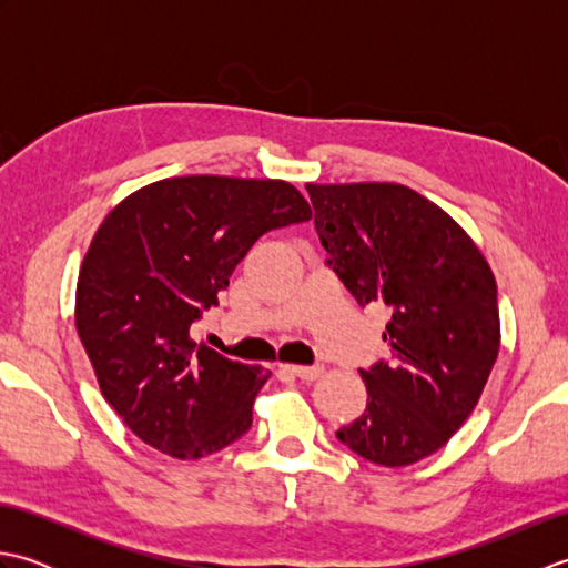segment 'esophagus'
Listing matches in <instances>:
<instances>
[{
	"label": "esophagus",
	"instance_id": "esophagus-1",
	"mask_svg": "<svg viewBox=\"0 0 568 568\" xmlns=\"http://www.w3.org/2000/svg\"><path fill=\"white\" fill-rule=\"evenodd\" d=\"M287 373H293L295 378L300 381H317L322 373H324V366L320 364H312V366H285Z\"/></svg>",
	"mask_w": 568,
	"mask_h": 568
}]
</instances>
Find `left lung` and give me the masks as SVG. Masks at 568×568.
<instances>
[{"mask_svg": "<svg viewBox=\"0 0 568 568\" xmlns=\"http://www.w3.org/2000/svg\"><path fill=\"white\" fill-rule=\"evenodd\" d=\"M327 268L361 307L390 310V358L358 368L364 415L336 432L371 464L409 466L474 413L500 348L498 287L474 241L395 183L307 185Z\"/></svg>", "mask_w": 568, "mask_h": 568, "instance_id": "obj_1", "label": "left lung"}]
</instances>
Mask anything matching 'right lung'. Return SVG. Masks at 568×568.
<instances>
[{
  "instance_id": "add662e5",
  "label": "right lung",
  "mask_w": 568,
  "mask_h": 568,
  "mask_svg": "<svg viewBox=\"0 0 568 568\" xmlns=\"http://www.w3.org/2000/svg\"><path fill=\"white\" fill-rule=\"evenodd\" d=\"M283 180L168 178L110 212L82 261L75 324L104 400L153 449L202 458L251 429L268 371L190 339L256 241L307 222Z\"/></svg>"
}]
</instances>
